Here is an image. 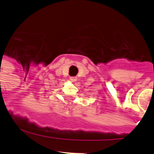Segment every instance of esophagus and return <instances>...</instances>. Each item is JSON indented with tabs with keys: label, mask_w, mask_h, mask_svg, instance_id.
I'll return each mask as SVG.
<instances>
[{
	"label": "esophagus",
	"mask_w": 154,
	"mask_h": 154,
	"mask_svg": "<svg viewBox=\"0 0 154 154\" xmlns=\"http://www.w3.org/2000/svg\"><path fill=\"white\" fill-rule=\"evenodd\" d=\"M70 80L72 82H75L77 80V77H70Z\"/></svg>",
	"instance_id": "34e87169"
}]
</instances>
